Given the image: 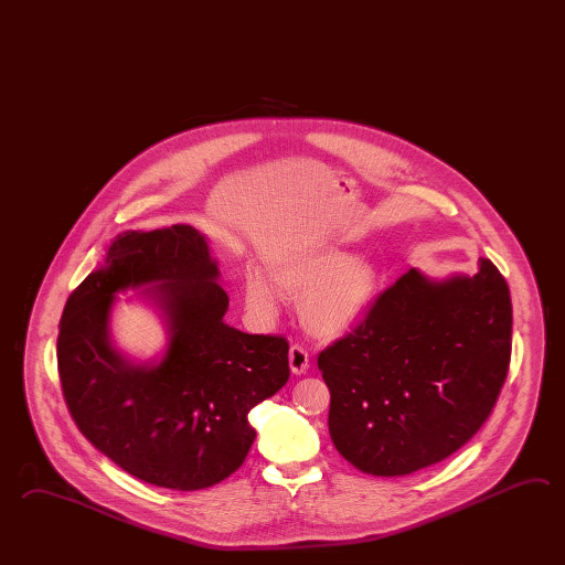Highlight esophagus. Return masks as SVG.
I'll return each mask as SVG.
<instances>
[{
    "label": "esophagus",
    "mask_w": 565,
    "mask_h": 565,
    "mask_svg": "<svg viewBox=\"0 0 565 565\" xmlns=\"http://www.w3.org/2000/svg\"><path fill=\"white\" fill-rule=\"evenodd\" d=\"M289 369L294 374H303L310 369V354L303 345L294 344L289 348Z\"/></svg>",
    "instance_id": "esophagus-1"
}]
</instances>
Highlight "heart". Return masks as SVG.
I'll use <instances>...</instances> for the list:
<instances>
[{"label": "heart", "mask_w": 565, "mask_h": 565, "mask_svg": "<svg viewBox=\"0 0 565 565\" xmlns=\"http://www.w3.org/2000/svg\"><path fill=\"white\" fill-rule=\"evenodd\" d=\"M274 279L279 288L303 296L301 320L318 335L345 332L369 310L379 286L374 265L366 259H350L338 249L281 257L274 265ZM277 300L276 284L262 269H249L245 276L247 308L262 318H271Z\"/></svg>", "instance_id": "b5f03b06"}]
</instances>
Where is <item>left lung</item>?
Listing matches in <instances>:
<instances>
[{
    "label": "left lung",
    "mask_w": 565,
    "mask_h": 565,
    "mask_svg": "<svg viewBox=\"0 0 565 565\" xmlns=\"http://www.w3.org/2000/svg\"><path fill=\"white\" fill-rule=\"evenodd\" d=\"M511 323L491 259L443 281L408 269L318 356L338 452L358 471L401 477L461 449L503 388Z\"/></svg>",
    "instance_id": "left-lung-1"
}]
</instances>
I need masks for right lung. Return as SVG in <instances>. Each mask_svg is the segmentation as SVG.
I'll use <instances>...</instances> for the list:
<instances>
[{
	"instance_id": "obj_1",
	"label": "right lung",
	"mask_w": 565,
	"mask_h": 565,
	"mask_svg": "<svg viewBox=\"0 0 565 565\" xmlns=\"http://www.w3.org/2000/svg\"><path fill=\"white\" fill-rule=\"evenodd\" d=\"M207 239L191 225L127 231L106 262L70 294L58 374L82 435L145 483L199 491L242 467L254 445L255 404L289 379L284 335L245 334L223 322L230 306ZM148 290L170 323L161 363L132 365L109 345L116 290Z\"/></svg>"
}]
</instances>
